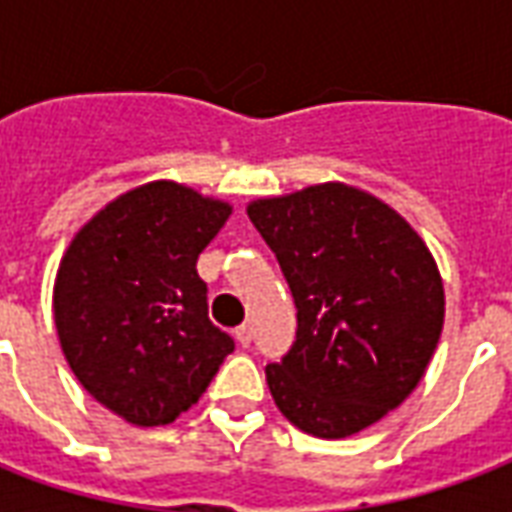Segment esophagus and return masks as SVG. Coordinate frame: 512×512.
I'll use <instances>...</instances> for the list:
<instances>
[{"label":"esophagus","instance_id":"34e87169","mask_svg":"<svg viewBox=\"0 0 512 512\" xmlns=\"http://www.w3.org/2000/svg\"><path fill=\"white\" fill-rule=\"evenodd\" d=\"M235 340L244 345V348H249V345H252V326H249V323H241V326L235 329Z\"/></svg>","mask_w":512,"mask_h":512}]
</instances>
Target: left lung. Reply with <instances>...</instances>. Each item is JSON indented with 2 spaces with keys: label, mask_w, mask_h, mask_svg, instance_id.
<instances>
[{
  "label": "left lung",
  "mask_w": 512,
  "mask_h": 512,
  "mask_svg": "<svg viewBox=\"0 0 512 512\" xmlns=\"http://www.w3.org/2000/svg\"><path fill=\"white\" fill-rule=\"evenodd\" d=\"M296 304V340L266 367L274 403L318 439H345L406 400L444 323L428 246L365 191L323 183L249 205Z\"/></svg>",
  "instance_id": "left-lung-1"
}]
</instances>
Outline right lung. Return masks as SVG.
<instances>
[{
    "instance_id": "right-lung-1",
    "label": "right lung",
    "mask_w": 512,
    "mask_h": 512,
    "mask_svg": "<svg viewBox=\"0 0 512 512\" xmlns=\"http://www.w3.org/2000/svg\"><path fill=\"white\" fill-rule=\"evenodd\" d=\"M227 216V202L156 180L109 202L62 257V354L84 389L131 425L175 422L235 348L208 318V285L197 274Z\"/></svg>"
}]
</instances>
